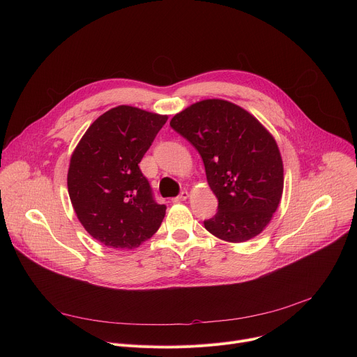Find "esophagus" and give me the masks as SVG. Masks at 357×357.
Masks as SVG:
<instances>
[{"instance_id":"34e87169","label":"esophagus","mask_w":357,"mask_h":357,"mask_svg":"<svg viewBox=\"0 0 357 357\" xmlns=\"http://www.w3.org/2000/svg\"><path fill=\"white\" fill-rule=\"evenodd\" d=\"M188 196H189V193H188L186 190H182V192H181L176 197H174L172 200H174V202H182V200H186Z\"/></svg>"}]
</instances>
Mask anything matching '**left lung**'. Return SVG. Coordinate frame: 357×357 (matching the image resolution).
<instances>
[{"label":"left lung","instance_id":"8db88e82","mask_svg":"<svg viewBox=\"0 0 357 357\" xmlns=\"http://www.w3.org/2000/svg\"><path fill=\"white\" fill-rule=\"evenodd\" d=\"M169 124L200 154L219 200L218 213L203 222L206 230L231 243L260 234L284 188L282 160L273 135L244 109L219 98L192 105Z\"/></svg>","mask_w":357,"mask_h":357}]
</instances>
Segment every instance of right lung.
<instances>
[{
  "label": "right lung",
  "mask_w": 357,
  "mask_h": 357,
  "mask_svg": "<svg viewBox=\"0 0 357 357\" xmlns=\"http://www.w3.org/2000/svg\"><path fill=\"white\" fill-rule=\"evenodd\" d=\"M168 117L119 106L100 116L70 158L68 190L86 231L112 248H135L160 229L155 202L138 164Z\"/></svg>",
  "instance_id": "right-lung-1"
}]
</instances>
